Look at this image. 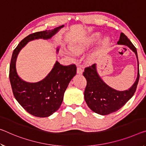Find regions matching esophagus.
<instances>
[{
    "mask_svg": "<svg viewBox=\"0 0 146 146\" xmlns=\"http://www.w3.org/2000/svg\"><path fill=\"white\" fill-rule=\"evenodd\" d=\"M77 72L78 74H79V75H81L83 72V69L82 68H80V67H78L77 69Z\"/></svg>",
    "mask_w": 146,
    "mask_h": 146,
    "instance_id": "esophagus-1",
    "label": "esophagus"
}]
</instances>
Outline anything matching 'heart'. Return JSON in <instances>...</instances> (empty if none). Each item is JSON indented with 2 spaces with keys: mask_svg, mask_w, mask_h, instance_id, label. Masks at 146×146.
<instances>
[{
  "mask_svg": "<svg viewBox=\"0 0 146 146\" xmlns=\"http://www.w3.org/2000/svg\"><path fill=\"white\" fill-rule=\"evenodd\" d=\"M99 36V34L96 33L94 34L93 35L88 37L86 38H84L82 40L79 42L74 44L71 46V50L73 52L76 53V54H79V53L82 52L84 50L88 47V46L92 43L93 41H94L97 38H98ZM108 40V38H105V41H107Z\"/></svg>",
  "mask_w": 146,
  "mask_h": 146,
  "instance_id": "1",
  "label": "heart"
}]
</instances>
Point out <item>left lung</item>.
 Returning <instances> with one entry per match:
<instances>
[{
	"label": "left lung",
	"mask_w": 146,
	"mask_h": 146,
	"mask_svg": "<svg viewBox=\"0 0 146 146\" xmlns=\"http://www.w3.org/2000/svg\"><path fill=\"white\" fill-rule=\"evenodd\" d=\"M117 44L126 45L135 53L138 60L137 78L129 90L117 91L108 86L101 79L97 71L96 64L84 69L83 75L87 81L84 90V99L90 109L101 115H107L116 112L125 105L133 96L139 80V63L136 47L122 32Z\"/></svg>",
	"instance_id": "1"
}]
</instances>
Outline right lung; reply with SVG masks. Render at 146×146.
Wrapping results in <instances>:
<instances>
[{
    "label": "right lung",
    "instance_id": "add662e5",
    "mask_svg": "<svg viewBox=\"0 0 146 146\" xmlns=\"http://www.w3.org/2000/svg\"><path fill=\"white\" fill-rule=\"evenodd\" d=\"M64 25L51 31L35 32L25 38L13 50L10 66V80L16 100L29 114L45 117L52 115L60 106L67 87L77 73L75 64L62 66L56 61L50 72L38 82H27L21 79L16 71V60L21 48L29 41L38 39L48 40ZM57 52L58 48H57Z\"/></svg>",
    "mask_w": 146,
    "mask_h": 146
}]
</instances>
